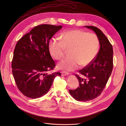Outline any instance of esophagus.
<instances>
[{
    "instance_id": "esophagus-1",
    "label": "esophagus",
    "mask_w": 126,
    "mask_h": 126,
    "mask_svg": "<svg viewBox=\"0 0 126 126\" xmlns=\"http://www.w3.org/2000/svg\"><path fill=\"white\" fill-rule=\"evenodd\" d=\"M69 74V73L67 72H65V71H63L62 72V76H67Z\"/></svg>"
}]
</instances>
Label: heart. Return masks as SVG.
I'll return each instance as SVG.
<instances>
[{
    "label": "heart",
    "instance_id": "b5f03b06",
    "mask_svg": "<svg viewBox=\"0 0 126 126\" xmlns=\"http://www.w3.org/2000/svg\"><path fill=\"white\" fill-rule=\"evenodd\" d=\"M60 40L52 39L49 50L52 57L56 60L63 59L67 51H70L69 59L60 62L59 69L72 71L80 65L84 67L90 64L97 57L100 48L97 36L81 29L65 31L60 35Z\"/></svg>",
    "mask_w": 126,
    "mask_h": 126
}]
</instances>
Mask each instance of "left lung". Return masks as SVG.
Wrapping results in <instances>:
<instances>
[{
    "label": "left lung",
    "instance_id": "left-lung-1",
    "mask_svg": "<svg viewBox=\"0 0 126 126\" xmlns=\"http://www.w3.org/2000/svg\"><path fill=\"white\" fill-rule=\"evenodd\" d=\"M85 27L96 33L99 40L100 48L95 60L79 71L83 77L74 74L79 80V87L75 90H69V93L78 101H90L100 95L113 68V50L109 40L97 27L93 26Z\"/></svg>",
    "mask_w": 126,
    "mask_h": 126
}]
</instances>
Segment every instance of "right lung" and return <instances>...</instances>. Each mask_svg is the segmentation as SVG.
<instances>
[{
  "label": "right lung",
  "instance_id": "1",
  "mask_svg": "<svg viewBox=\"0 0 126 126\" xmlns=\"http://www.w3.org/2000/svg\"><path fill=\"white\" fill-rule=\"evenodd\" d=\"M62 26L41 24L34 27L17 42L11 67L19 91L36 99L46 94L60 72L48 74L55 67L49 50V41Z\"/></svg>",
  "mask_w": 126,
  "mask_h": 126
}]
</instances>
